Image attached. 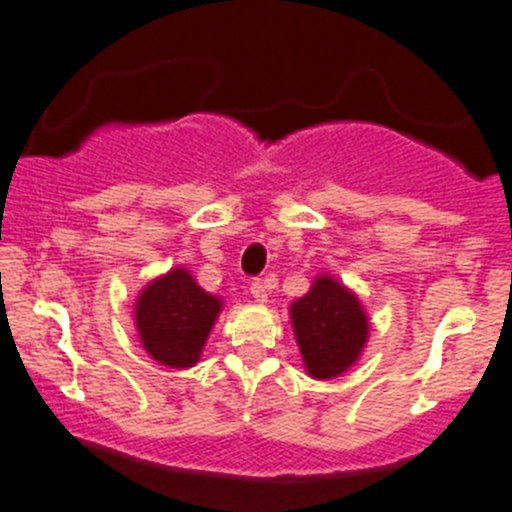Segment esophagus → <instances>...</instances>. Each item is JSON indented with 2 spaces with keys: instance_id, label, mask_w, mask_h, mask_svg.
I'll list each match as a JSON object with an SVG mask.
<instances>
[{
  "instance_id": "obj_1",
  "label": "esophagus",
  "mask_w": 512,
  "mask_h": 512,
  "mask_svg": "<svg viewBox=\"0 0 512 512\" xmlns=\"http://www.w3.org/2000/svg\"><path fill=\"white\" fill-rule=\"evenodd\" d=\"M250 294H252V297H255V302L265 304L267 302V285L262 280H255L250 285Z\"/></svg>"
}]
</instances>
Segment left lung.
Masks as SVG:
<instances>
[{
  "label": "left lung",
  "mask_w": 512,
  "mask_h": 512,
  "mask_svg": "<svg viewBox=\"0 0 512 512\" xmlns=\"http://www.w3.org/2000/svg\"><path fill=\"white\" fill-rule=\"evenodd\" d=\"M294 339L312 379H337L359 361L369 342L361 299L332 275H317L304 297L289 304Z\"/></svg>",
  "instance_id": "obj_1"
}]
</instances>
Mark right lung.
Here are the masks:
<instances>
[{
    "mask_svg": "<svg viewBox=\"0 0 512 512\" xmlns=\"http://www.w3.org/2000/svg\"><path fill=\"white\" fill-rule=\"evenodd\" d=\"M223 299L205 292L188 267H173L141 289L133 307L143 349L168 369L198 364Z\"/></svg>",
    "mask_w": 512,
    "mask_h": 512,
    "instance_id": "obj_1",
    "label": "right lung"
}]
</instances>
